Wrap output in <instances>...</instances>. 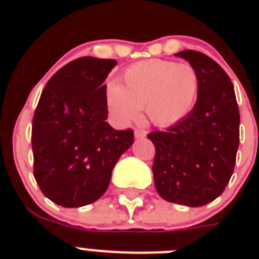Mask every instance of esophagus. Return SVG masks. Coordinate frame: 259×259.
<instances>
[{
    "instance_id": "34e87169",
    "label": "esophagus",
    "mask_w": 259,
    "mask_h": 259,
    "mask_svg": "<svg viewBox=\"0 0 259 259\" xmlns=\"http://www.w3.org/2000/svg\"><path fill=\"white\" fill-rule=\"evenodd\" d=\"M135 137H136V139H144V137H146V131L136 128V130H135Z\"/></svg>"
}]
</instances>
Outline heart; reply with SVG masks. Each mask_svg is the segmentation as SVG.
I'll list each match as a JSON object with an SVG mask.
<instances>
[{
    "label": "heart",
    "mask_w": 259,
    "mask_h": 259,
    "mask_svg": "<svg viewBox=\"0 0 259 259\" xmlns=\"http://www.w3.org/2000/svg\"><path fill=\"white\" fill-rule=\"evenodd\" d=\"M200 77L193 66L171 61H144L131 66L120 85L110 84L106 101L119 124L139 120L145 107L148 118L158 127L182 122L197 100Z\"/></svg>",
    "instance_id": "heart-1"
}]
</instances>
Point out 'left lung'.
Returning a JSON list of instances; mask_svg holds the SVG:
<instances>
[{
  "label": "left lung",
  "instance_id": "left-lung-1",
  "mask_svg": "<svg viewBox=\"0 0 259 259\" xmlns=\"http://www.w3.org/2000/svg\"><path fill=\"white\" fill-rule=\"evenodd\" d=\"M174 56L196 68L200 88L197 102L182 122L148 135L155 146L153 175L163 200L198 207L219 197L232 176L239 106L232 81L217 62L194 50Z\"/></svg>",
  "mask_w": 259,
  "mask_h": 259
}]
</instances>
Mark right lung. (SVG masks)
<instances>
[{
	"label": "right lung",
	"mask_w": 259,
	"mask_h": 259,
	"mask_svg": "<svg viewBox=\"0 0 259 259\" xmlns=\"http://www.w3.org/2000/svg\"><path fill=\"white\" fill-rule=\"evenodd\" d=\"M118 62L81 57L49 79L32 122L33 176L41 192L63 207L93 203L134 144V131L107 119L106 80Z\"/></svg>",
	"instance_id": "right-lung-1"
}]
</instances>
